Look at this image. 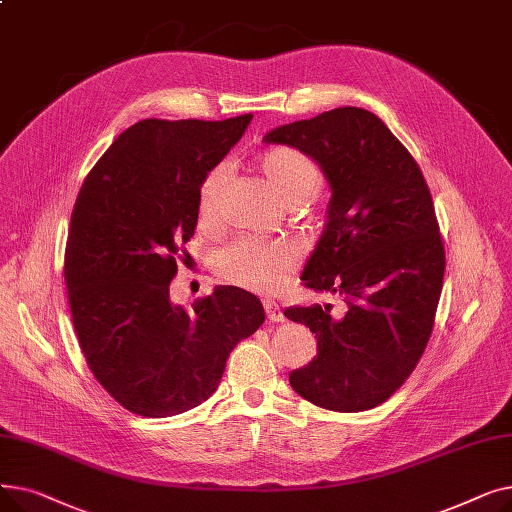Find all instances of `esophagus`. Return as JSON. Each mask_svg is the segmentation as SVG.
<instances>
[{"instance_id":"obj_1","label":"esophagus","mask_w":512,"mask_h":512,"mask_svg":"<svg viewBox=\"0 0 512 512\" xmlns=\"http://www.w3.org/2000/svg\"><path fill=\"white\" fill-rule=\"evenodd\" d=\"M263 309H265L267 319H270V321H284L286 319L282 309L274 301H263Z\"/></svg>"}]
</instances>
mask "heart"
Listing matches in <instances>:
<instances>
[{
  "instance_id": "b5f03b06",
  "label": "heart",
  "mask_w": 512,
  "mask_h": 512,
  "mask_svg": "<svg viewBox=\"0 0 512 512\" xmlns=\"http://www.w3.org/2000/svg\"><path fill=\"white\" fill-rule=\"evenodd\" d=\"M257 168L286 205H297L311 197L321 180L315 159L292 147L263 151L257 157ZM224 182V166H215L203 176L197 193V211L203 224L215 220ZM297 265V249L282 240L265 242L242 236L215 255V272L224 282L259 294H274L282 290L297 270Z\"/></svg>"
}]
</instances>
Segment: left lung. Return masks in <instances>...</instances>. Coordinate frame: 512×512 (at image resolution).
Here are the masks:
<instances>
[{
  "label": "left lung",
  "mask_w": 512,
  "mask_h": 512,
  "mask_svg": "<svg viewBox=\"0 0 512 512\" xmlns=\"http://www.w3.org/2000/svg\"><path fill=\"white\" fill-rule=\"evenodd\" d=\"M263 141L297 147L324 170L328 222L301 280L346 305L344 315L332 305L284 311L317 338V357L290 373V386L328 411L378 407L434 330L446 257L432 193L407 147L361 107L278 126Z\"/></svg>",
  "instance_id": "left-lung-1"
}]
</instances>
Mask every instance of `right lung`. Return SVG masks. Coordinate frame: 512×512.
Listing matches in <instances>:
<instances>
[{"label": "right lung", "mask_w": 512, "mask_h": 512, "mask_svg": "<svg viewBox=\"0 0 512 512\" xmlns=\"http://www.w3.org/2000/svg\"><path fill=\"white\" fill-rule=\"evenodd\" d=\"M251 118L141 120L80 186L64 255L72 324L97 382L130 413L159 419L199 407L232 348L263 324L261 301L236 286H218L191 309L170 301L199 218V184Z\"/></svg>", "instance_id": "1"}]
</instances>
